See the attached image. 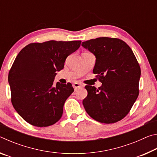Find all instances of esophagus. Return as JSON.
<instances>
[{
	"mask_svg": "<svg viewBox=\"0 0 157 157\" xmlns=\"http://www.w3.org/2000/svg\"><path fill=\"white\" fill-rule=\"evenodd\" d=\"M73 86L74 87V89H75V91H76L77 89H79V88H80V87H82V85L81 84L78 83V82H74L73 84Z\"/></svg>",
	"mask_w": 157,
	"mask_h": 157,
	"instance_id": "34e87169",
	"label": "esophagus"
}]
</instances>
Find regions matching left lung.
I'll use <instances>...</instances> for the list:
<instances>
[{
    "label": "left lung",
    "mask_w": 157,
    "mask_h": 157,
    "mask_svg": "<svg viewBox=\"0 0 157 157\" xmlns=\"http://www.w3.org/2000/svg\"><path fill=\"white\" fill-rule=\"evenodd\" d=\"M82 46L96 59L94 73L102 86H87L83 100L86 113L100 123H114L126 116L139 94L140 68L134 52L125 42L116 38L99 37Z\"/></svg>",
    "instance_id": "8db88e82"
}]
</instances>
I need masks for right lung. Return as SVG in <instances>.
Segmentation results:
<instances>
[{"mask_svg":"<svg viewBox=\"0 0 157 157\" xmlns=\"http://www.w3.org/2000/svg\"><path fill=\"white\" fill-rule=\"evenodd\" d=\"M80 44L81 41L33 43L16 57L8 75L12 103L32 125L48 127L61 118L65 101L74 89L71 83L55 85V77Z\"/></svg>","mask_w":157,"mask_h":157,"instance_id":"add662e5","label":"right lung"}]
</instances>
